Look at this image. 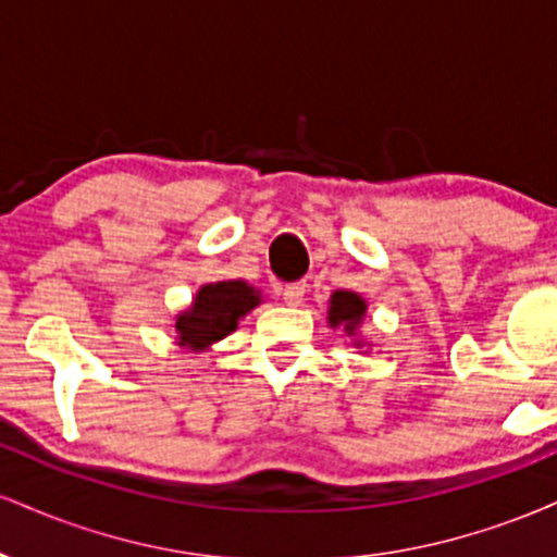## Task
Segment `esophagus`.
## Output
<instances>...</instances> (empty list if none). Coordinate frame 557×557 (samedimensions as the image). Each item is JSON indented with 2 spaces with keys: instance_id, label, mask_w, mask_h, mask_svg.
I'll return each instance as SVG.
<instances>
[{
  "instance_id": "34e87169",
  "label": "esophagus",
  "mask_w": 557,
  "mask_h": 557,
  "mask_svg": "<svg viewBox=\"0 0 557 557\" xmlns=\"http://www.w3.org/2000/svg\"><path fill=\"white\" fill-rule=\"evenodd\" d=\"M304 296H306V283H293L283 287V298L287 306H300L304 304Z\"/></svg>"
}]
</instances>
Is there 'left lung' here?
<instances>
[{"label":"left lung","instance_id":"1","mask_svg":"<svg viewBox=\"0 0 557 557\" xmlns=\"http://www.w3.org/2000/svg\"><path fill=\"white\" fill-rule=\"evenodd\" d=\"M367 309H369V304L359 296V293L335 290L327 300V324L332 330H343L345 335L354 337L350 345L361 348V345H369L363 337H359V330L363 324V317H367Z\"/></svg>","mask_w":557,"mask_h":557}]
</instances>
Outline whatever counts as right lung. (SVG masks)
Returning a JSON list of instances; mask_svg holds the SVG:
<instances>
[{"mask_svg":"<svg viewBox=\"0 0 557 557\" xmlns=\"http://www.w3.org/2000/svg\"><path fill=\"white\" fill-rule=\"evenodd\" d=\"M259 287L246 280H220L207 283L196 290L188 309L175 314V343L185 350L203 354L214 343L225 341L230 332L238 330L240 319L251 314L261 304Z\"/></svg>","mask_w":557,"mask_h":557,"instance_id":"obj_1","label":"right lung"}]
</instances>
